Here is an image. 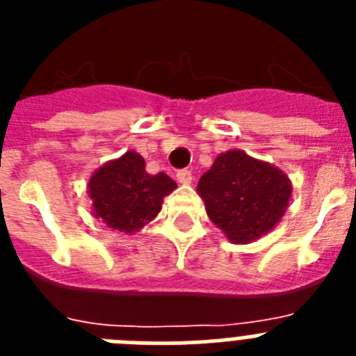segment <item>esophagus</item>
<instances>
[{
  "instance_id": "1",
  "label": "esophagus",
  "mask_w": 356,
  "mask_h": 356,
  "mask_svg": "<svg viewBox=\"0 0 356 356\" xmlns=\"http://www.w3.org/2000/svg\"><path fill=\"white\" fill-rule=\"evenodd\" d=\"M176 180H178V184H181V185H191L193 184V172L178 171V175H176Z\"/></svg>"
}]
</instances>
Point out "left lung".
<instances>
[{
	"label": "left lung",
	"instance_id": "1",
	"mask_svg": "<svg viewBox=\"0 0 356 356\" xmlns=\"http://www.w3.org/2000/svg\"><path fill=\"white\" fill-rule=\"evenodd\" d=\"M197 194L207 216L232 244H250L267 235L284 217L292 184L282 169L242 149L217 155L201 176Z\"/></svg>",
	"mask_w": 356,
	"mask_h": 356
}]
</instances>
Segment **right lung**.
Instances as JSON below:
<instances>
[{
    "label": "right lung",
    "mask_w": 356,
    "mask_h": 356,
    "mask_svg": "<svg viewBox=\"0 0 356 356\" xmlns=\"http://www.w3.org/2000/svg\"><path fill=\"white\" fill-rule=\"evenodd\" d=\"M176 187V181L163 172H146V162L137 151H127L92 172L87 194L96 219L131 235L159 216L163 197Z\"/></svg>",
    "instance_id": "1"
}]
</instances>
